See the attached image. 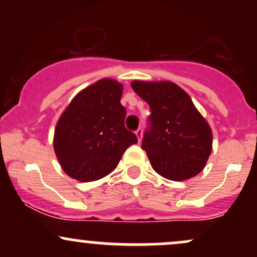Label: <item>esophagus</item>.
Wrapping results in <instances>:
<instances>
[{"mask_svg":"<svg viewBox=\"0 0 257 257\" xmlns=\"http://www.w3.org/2000/svg\"><path fill=\"white\" fill-rule=\"evenodd\" d=\"M135 135H137V137H138V140H139V143H140L141 139H143V129L139 128L138 131L135 132Z\"/></svg>","mask_w":257,"mask_h":257,"instance_id":"1","label":"esophagus"}]
</instances>
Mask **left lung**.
Segmentation results:
<instances>
[{
  "label": "left lung",
  "mask_w": 257,
  "mask_h": 257,
  "mask_svg": "<svg viewBox=\"0 0 257 257\" xmlns=\"http://www.w3.org/2000/svg\"><path fill=\"white\" fill-rule=\"evenodd\" d=\"M132 88L151 108L141 147L155 172L173 181L202 172L211 153L213 133L190 95L169 81H133Z\"/></svg>",
  "instance_id": "left-lung-1"
}]
</instances>
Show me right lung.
<instances>
[{"mask_svg":"<svg viewBox=\"0 0 257 257\" xmlns=\"http://www.w3.org/2000/svg\"><path fill=\"white\" fill-rule=\"evenodd\" d=\"M123 85L102 78L81 90L59 118L54 151L70 178L95 181L113 172L125 150L138 143L124 125Z\"/></svg>","mask_w":257,"mask_h":257,"instance_id":"right-lung-1","label":"right lung"}]
</instances>
